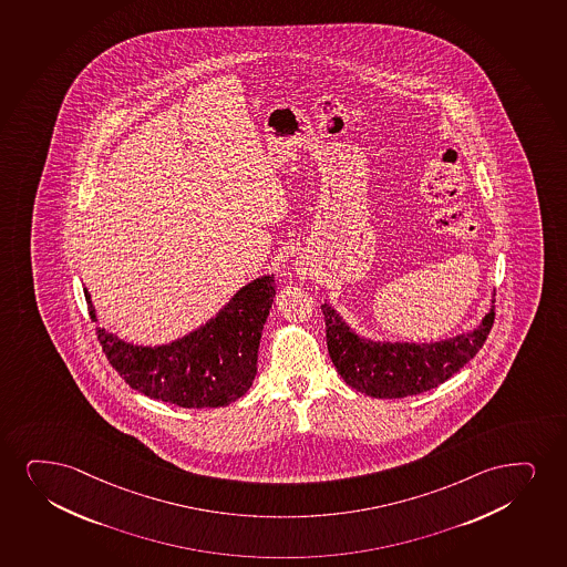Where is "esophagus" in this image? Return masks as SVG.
<instances>
[{"label":"esophagus","instance_id":"esophagus-1","mask_svg":"<svg viewBox=\"0 0 567 567\" xmlns=\"http://www.w3.org/2000/svg\"><path fill=\"white\" fill-rule=\"evenodd\" d=\"M300 277L301 279H306V277H308V274H306V271H301Z\"/></svg>","mask_w":567,"mask_h":567}]
</instances>
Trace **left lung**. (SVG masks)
<instances>
[{
    "instance_id": "left-lung-1",
    "label": "left lung",
    "mask_w": 567,
    "mask_h": 567,
    "mask_svg": "<svg viewBox=\"0 0 567 567\" xmlns=\"http://www.w3.org/2000/svg\"><path fill=\"white\" fill-rule=\"evenodd\" d=\"M329 355L357 392L380 399L430 392L461 371L482 350L495 321V306L470 334L435 343L364 342L330 306H321Z\"/></svg>"
}]
</instances>
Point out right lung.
Returning a JSON list of instances; mask_svg holds the SVG:
<instances>
[{
  "instance_id": "1",
  "label": "right lung",
  "mask_w": 567,
  "mask_h": 567,
  "mask_svg": "<svg viewBox=\"0 0 567 567\" xmlns=\"http://www.w3.org/2000/svg\"><path fill=\"white\" fill-rule=\"evenodd\" d=\"M87 311L95 319L90 293ZM275 298L274 275L240 288L216 319L177 342L140 348L95 329L112 369L130 388L164 403L204 409L243 398L258 371L261 330Z\"/></svg>"
}]
</instances>
